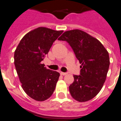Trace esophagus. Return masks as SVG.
I'll return each instance as SVG.
<instances>
[{
    "label": "esophagus",
    "mask_w": 121,
    "mask_h": 121,
    "mask_svg": "<svg viewBox=\"0 0 121 121\" xmlns=\"http://www.w3.org/2000/svg\"><path fill=\"white\" fill-rule=\"evenodd\" d=\"M60 74L62 75V76H65V75L67 74V73H64V72H61L60 73Z\"/></svg>",
    "instance_id": "1"
}]
</instances>
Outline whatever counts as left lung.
<instances>
[{
  "mask_svg": "<svg viewBox=\"0 0 121 121\" xmlns=\"http://www.w3.org/2000/svg\"><path fill=\"white\" fill-rule=\"evenodd\" d=\"M58 39L69 43L82 64L80 75H74L69 86L71 96L80 102L93 99L106 80L110 64L108 52L96 38L79 29L65 31Z\"/></svg>",
  "mask_w": 121,
  "mask_h": 121,
  "instance_id": "8db88e82",
  "label": "left lung"
}]
</instances>
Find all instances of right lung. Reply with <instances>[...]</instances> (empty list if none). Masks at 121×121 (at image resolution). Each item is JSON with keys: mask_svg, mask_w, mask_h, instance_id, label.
Listing matches in <instances>:
<instances>
[{"mask_svg": "<svg viewBox=\"0 0 121 121\" xmlns=\"http://www.w3.org/2000/svg\"><path fill=\"white\" fill-rule=\"evenodd\" d=\"M63 32L39 27L25 35L14 54V64L22 87L34 100L44 101L52 95L60 76L41 61L54 42Z\"/></svg>", "mask_w": 121, "mask_h": 121, "instance_id": "add662e5", "label": "right lung"}]
</instances>
